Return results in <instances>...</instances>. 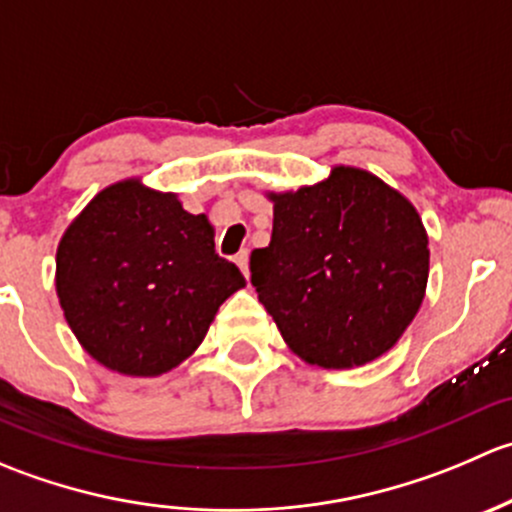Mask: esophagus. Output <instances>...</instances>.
Masks as SVG:
<instances>
[{"mask_svg": "<svg viewBox=\"0 0 512 512\" xmlns=\"http://www.w3.org/2000/svg\"><path fill=\"white\" fill-rule=\"evenodd\" d=\"M235 262H237V267H240V270H242V275H245V277L250 275V252H247V250L237 252Z\"/></svg>", "mask_w": 512, "mask_h": 512, "instance_id": "1", "label": "esophagus"}]
</instances>
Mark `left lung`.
Wrapping results in <instances>:
<instances>
[{
    "label": "left lung",
    "instance_id": "obj_1",
    "mask_svg": "<svg viewBox=\"0 0 512 512\" xmlns=\"http://www.w3.org/2000/svg\"><path fill=\"white\" fill-rule=\"evenodd\" d=\"M267 198L272 240L250 255L252 287L287 347L322 369L389 352L426 294L428 235L414 205L352 165Z\"/></svg>",
    "mask_w": 512,
    "mask_h": 512
}]
</instances>
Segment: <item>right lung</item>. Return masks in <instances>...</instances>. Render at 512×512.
I'll return each mask as SVG.
<instances>
[{"mask_svg": "<svg viewBox=\"0 0 512 512\" xmlns=\"http://www.w3.org/2000/svg\"><path fill=\"white\" fill-rule=\"evenodd\" d=\"M245 277L215 252L205 215L178 195L121 180L86 205L56 250V294L98 364L160 376L188 359Z\"/></svg>", "mask_w": 512, "mask_h": 512, "instance_id": "obj_1", "label": "right lung"}]
</instances>
